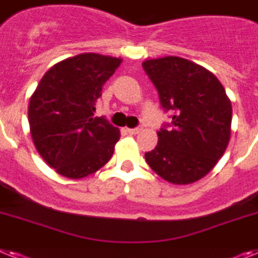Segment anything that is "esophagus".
Segmentation results:
<instances>
[{
  "mask_svg": "<svg viewBox=\"0 0 258 258\" xmlns=\"http://www.w3.org/2000/svg\"><path fill=\"white\" fill-rule=\"evenodd\" d=\"M143 131V127L142 125H139V127H136V128H127V133L131 134V135H138V134H140Z\"/></svg>",
  "mask_w": 258,
  "mask_h": 258,
  "instance_id": "obj_1",
  "label": "esophagus"
}]
</instances>
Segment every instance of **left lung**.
<instances>
[{"label":"left lung","instance_id":"left-lung-1","mask_svg":"<svg viewBox=\"0 0 258 258\" xmlns=\"http://www.w3.org/2000/svg\"><path fill=\"white\" fill-rule=\"evenodd\" d=\"M143 68L159 92L172 123L157 133L146 161L161 178L187 185L206 176L226 152L232 105L214 73L190 60L165 56L146 60Z\"/></svg>","mask_w":258,"mask_h":258}]
</instances>
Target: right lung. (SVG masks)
Here are the masks:
<instances>
[{
    "label": "right lung",
    "instance_id": "obj_1",
    "mask_svg": "<svg viewBox=\"0 0 258 258\" xmlns=\"http://www.w3.org/2000/svg\"><path fill=\"white\" fill-rule=\"evenodd\" d=\"M122 59L81 53L49 68L30 98L32 142L47 164L68 178H84L111 159L119 128L94 116L102 86Z\"/></svg>",
    "mask_w": 258,
    "mask_h": 258
}]
</instances>
